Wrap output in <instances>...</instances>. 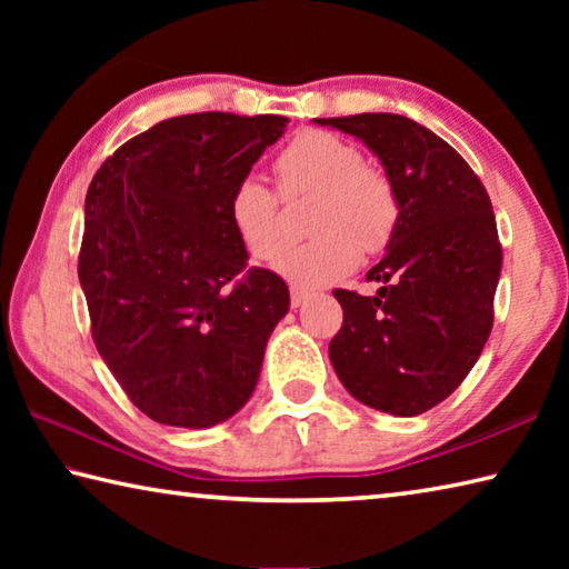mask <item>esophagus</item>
Instances as JSON below:
<instances>
[{"mask_svg": "<svg viewBox=\"0 0 569 569\" xmlns=\"http://www.w3.org/2000/svg\"><path fill=\"white\" fill-rule=\"evenodd\" d=\"M308 296H311V291H306V288H301V286H291V306L293 308L301 306Z\"/></svg>", "mask_w": 569, "mask_h": 569, "instance_id": "obj_1", "label": "esophagus"}]
</instances>
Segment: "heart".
Returning a JSON list of instances; mask_svg holds the SVG:
<instances>
[{
    "instance_id": "b5f03b06",
    "label": "heart",
    "mask_w": 569,
    "mask_h": 569,
    "mask_svg": "<svg viewBox=\"0 0 569 569\" xmlns=\"http://www.w3.org/2000/svg\"><path fill=\"white\" fill-rule=\"evenodd\" d=\"M283 200L313 196L308 230L316 233L278 258V273L298 286H326L351 273L361 248L389 243L399 206L389 180L363 166L353 142L326 130H303L273 162ZM228 220L256 261H271L283 246L281 199L266 180L248 176L228 198Z\"/></svg>"
}]
</instances>
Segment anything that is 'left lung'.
<instances>
[{
    "label": "left lung",
    "instance_id": "left-lung-1",
    "mask_svg": "<svg viewBox=\"0 0 569 569\" xmlns=\"http://www.w3.org/2000/svg\"><path fill=\"white\" fill-rule=\"evenodd\" d=\"M316 122L363 140L399 206L387 253L366 276L383 283L377 296L333 291L343 323L331 363L366 407L417 417L465 381L492 331L502 271L492 203L467 160L403 114Z\"/></svg>",
    "mask_w": 569,
    "mask_h": 569
}]
</instances>
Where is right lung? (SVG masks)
Listing matches in <instances>:
<instances>
[{
	"label": "right lung",
	"mask_w": 569,
	"mask_h": 569,
	"mask_svg": "<svg viewBox=\"0 0 569 569\" xmlns=\"http://www.w3.org/2000/svg\"><path fill=\"white\" fill-rule=\"evenodd\" d=\"M286 122L180 114L94 172L77 273L102 361L152 421L213 427L256 389L291 296L281 276L248 268L228 198Z\"/></svg>",
	"instance_id": "add662e5"
}]
</instances>
